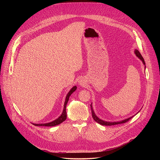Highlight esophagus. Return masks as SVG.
<instances>
[{
    "label": "esophagus",
    "instance_id": "obj_1",
    "mask_svg": "<svg viewBox=\"0 0 160 160\" xmlns=\"http://www.w3.org/2000/svg\"><path fill=\"white\" fill-rule=\"evenodd\" d=\"M82 82H80H80H79V83H80V85H82Z\"/></svg>",
    "mask_w": 160,
    "mask_h": 160
}]
</instances>
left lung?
Returning a JSON list of instances; mask_svg holds the SVG:
<instances>
[{
    "mask_svg": "<svg viewBox=\"0 0 160 160\" xmlns=\"http://www.w3.org/2000/svg\"><path fill=\"white\" fill-rule=\"evenodd\" d=\"M135 54H136V56H138L142 61V62H143V64L145 65L146 64V63H145V61H144V58H142V56H141V53L139 52V51H138V50H137V49H135ZM145 68H146V66H145ZM90 107H91V111H92V118H93V119L96 122H98V123H99L100 125H105V126H111V125H118V124H120V123H125V122H128L130 119H131L133 117H130V118H127V119H125V120H122V121H120V122H106V121H104V120H101V119H99L96 115V114H95V112H94V110H93V108H92V104H90Z\"/></svg>",
    "mask_w": 160,
    "mask_h": 160,
    "instance_id": "8db88e82",
    "label": "left lung"
}]
</instances>
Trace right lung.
Wrapping results in <instances>:
<instances>
[{
  "label": "right lung",
  "instance_id": "obj_1",
  "mask_svg": "<svg viewBox=\"0 0 160 160\" xmlns=\"http://www.w3.org/2000/svg\"><path fill=\"white\" fill-rule=\"evenodd\" d=\"M77 87L74 86L70 91L68 93V94L66 95V99H65V102H64V109L62 111V112L61 114V115L57 118L56 120L50 122V123H39V124H36V123H33L34 125L35 126H45V127H53V126H56L58 125L60 123H61L62 122H63L64 121L66 120L67 115H66V104L68 102V100H69V98L70 96L72 95V94L75 92V91L77 90Z\"/></svg>",
  "mask_w": 160,
  "mask_h": 160
}]
</instances>
